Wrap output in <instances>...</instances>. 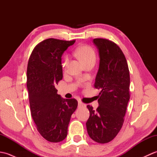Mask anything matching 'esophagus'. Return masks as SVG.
<instances>
[{"label": "esophagus", "instance_id": "34e87169", "mask_svg": "<svg viewBox=\"0 0 157 157\" xmlns=\"http://www.w3.org/2000/svg\"><path fill=\"white\" fill-rule=\"evenodd\" d=\"M78 106H79V107H85L86 105L84 104V103H82V102L79 101L78 102Z\"/></svg>", "mask_w": 157, "mask_h": 157}]
</instances>
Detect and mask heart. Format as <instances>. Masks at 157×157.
Here are the masks:
<instances>
[{
  "label": "heart",
  "mask_w": 157,
  "mask_h": 157,
  "mask_svg": "<svg viewBox=\"0 0 157 157\" xmlns=\"http://www.w3.org/2000/svg\"><path fill=\"white\" fill-rule=\"evenodd\" d=\"M76 55L81 59V61L84 65L89 62L96 61V52L90 46L84 45L80 46V47L76 50ZM67 61L68 59L66 58L65 61V65L67 63Z\"/></svg>",
  "instance_id": "1"
}]
</instances>
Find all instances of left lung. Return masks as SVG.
I'll return each mask as SVG.
<instances>
[{
    "label": "left lung",
    "mask_w": 157,
    "mask_h": 157,
    "mask_svg": "<svg viewBox=\"0 0 157 157\" xmlns=\"http://www.w3.org/2000/svg\"><path fill=\"white\" fill-rule=\"evenodd\" d=\"M99 67L94 87L101 90L96 111L88 105L90 117L86 128L93 140L105 144L115 138L121 129L129 100V71L125 55L115 43L95 38Z\"/></svg>",
    "instance_id": "8db88e82"
}]
</instances>
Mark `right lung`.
<instances>
[{
  "label": "right lung",
  "instance_id": "1",
  "mask_svg": "<svg viewBox=\"0 0 157 157\" xmlns=\"http://www.w3.org/2000/svg\"><path fill=\"white\" fill-rule=\"evenodd\" d=\"M75 42L46 39L36 46L29 59L27 87L32 117L38 132L51 142L65 139L78 106L75 99L63 98L55 88L63 78L61 56Z\"/></svg>",
  "mask_w": 157,
  "mask_h": 157
}]
</instances>
